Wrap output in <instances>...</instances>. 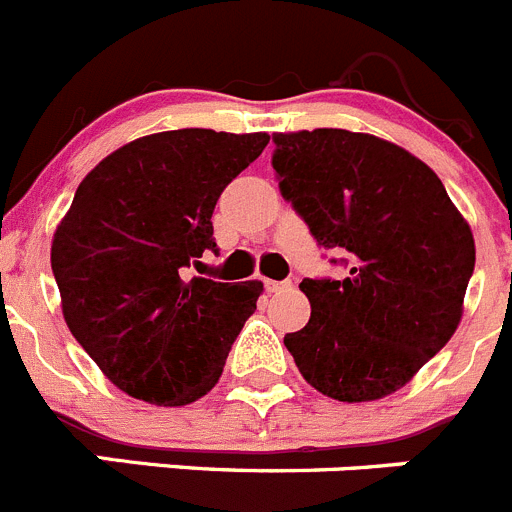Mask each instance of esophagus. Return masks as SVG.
<instances>
[{
  "label": "esophagus",
  "mask_w": 512,
  "mask_h": 512,
  "mask_svg": "<svg viewBox=\"0 0 512 512\" xmlns=\"http://www.w3.org/2000/svg\"><path fill=\"white\" fill-rule=\"evenodd\" d=\"M289 287H292V282H271V279H266V292H284Z\"/></svg>",
  "instance_id": "1"
}]
</instances>
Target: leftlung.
Returning <instances> with one entry per match:
<instances>
[{
  "label": "left lung",
  "mask_w": 512,
  "mask_h": 512,
  "mask_svg": "<svg viewBox=\"0 0 512 512\" xmlns=\"http://www.w3.org/2000/svg\"><path fill=\"white\" fill-rule=\"evenodd\" d=\"M274 146L282 197L348 266L343 279H302L310 320L284 346L333 400L392 395L459 325L474 271L469 223L441 179L390 140L318 128L277 133Z\"/></svg>",
  "instance_id": "left-lung-1"
}]
</instances>
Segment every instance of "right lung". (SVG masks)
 Wrapping results in <instances>:
<instances>
[{"mask_svg": "<svg viewBox=\"0 0 512 512\" xmlns=\"http://www.w3.org/2000/svg\"><path fill=\"white\" fill-rule=\"evenodd\" d=\"M266 133L184 128L102 158L56 228L51 266L66 325L115 387L151 405L212 390L261 282L187 279L217 251L212 210Z\"/></svg>", "mask_w": 512, "mask_h": 512, "instance_id": "right-lung-1", "label": "right lung"}]
</instances>
